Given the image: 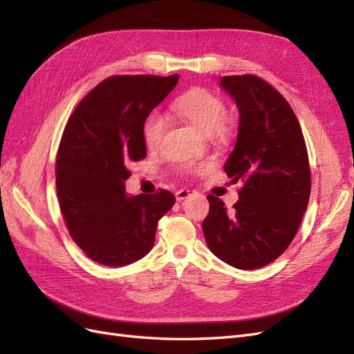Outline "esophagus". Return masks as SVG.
Segmentation results:
<instances>
[{"instance_id": "esophagus-1", "label": "esophagus", "mask_w": 354, "mask_h": 354, "mask_svg": "<svg viewBox=\"0 0 354 354\" xmlns=\"http://www.w3.org/2000/svg\"><path fill=\"white\" fill-rule=\"evenodd\" d=\"M194 193H196L194 189H185V188L178 189V192H176V201L178 202H183L184 198H187L189 194H194Z\"/></svg>"}]
</instances>
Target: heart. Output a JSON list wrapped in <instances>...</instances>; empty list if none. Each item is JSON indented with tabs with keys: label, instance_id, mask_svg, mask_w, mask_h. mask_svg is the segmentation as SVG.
<instances>
[{
	"label": "heart",
	"instance_id": "1",
	"mask_svg": "<svg viewBox=\"0 0 354 354\" xmlns=\"http://www.w3.org/2000/svg\"><path fill=\"white\" fill-rule=\"evenodd\" d=\"M170 112L179 120L192 124L205 134H215L220 139H227L232 134L233 124L227 116V104L212 91L193 86L180 94L170 104ZM166 130V121L160 113L153 112L147 116L142 127L143 142L147 148L156 151L160 148L162 133ZM209 169L207 162H183L179 171L184 175L205 174Z\"/></svg>",
	"mask_w": 354,
	"mask_h": 354
}]
</instances>
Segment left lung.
Masks as SVG:
<instances>
[{"instance_id":"obj_1","label":"left lung","mask_w":354,"mask_h":354,"mask_svg":"<svg viewBox=\"0 0 354 354\" xmlns=\"http://www.w3.org/2000/svg\"><path fill=\"white\" fill-rule=\"evenodd\" d=\"M236 100L239 133L224 171L241 180L239 201L227 211L207 196L202 223L207 247L238 269L272 263L292 243L311 193V170L301 124L287 100L254 75L223 76Z\"/></svg>"}]
</instances>
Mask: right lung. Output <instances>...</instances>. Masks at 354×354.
<instances>
[{"instance_id": "right-lung-1", "label": "right lung", "mask_w": 354, "mask_h": 354, "mask_svg": "<svg viewBox=\"0 0 354 354\" xmlns=\"http://www.w3.org/2000/svg\"><path fill=\"white\" fill-rule=\"evenodd\" d=\"M178 75L112 76L80 100L62 131L55 174L59 209L71 239L104 266L148 254L157 224L175 205L167 189L125 194L129 165L147 157L142 127L178 84Z\"/></svg>"}]
</instances>
